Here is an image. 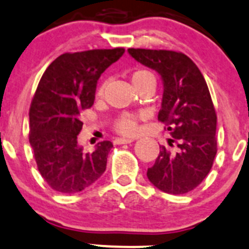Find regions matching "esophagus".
Listing matches in <instances>:
<instances>
[{
  "instance_id": "esophagus-1",
  "label": "esophagus",
  "mask_w": 249,
  "mask_h": 249,
  "mask_svg": "<svg viewBox=\"0 0 249 249\" xmlns=\"http://www.w3.org/2000/svg\"><path fill=\"white\" fill-rule=\"evenodd\" d=\"M134 140H131V139H123V138H118L114 140V143L115 145H123V143H130L132 142Z\"/></svg>"
}]
</instances>
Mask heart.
I'll list each match as a JSON object with an SVG mask.
<instances>
[{
    "mask_svg": "<svg viewBox=\"0 0 249 249\" xmlns=\"http://www.w3.org/2000/svg\"><path fill=\"white\" fill-rule=\"evenodd\" d=\"M131 81L136 89L143 86H156V78L152 72L147 70L139 69L131 73ZM104 92V85H101L97 88V96L101 97ZM142 118L141 114H122L113 123V130L120 135L132 136L138 132V123Z\"/></svg>",
    "mask_w": 249,
    "mask_h": 249,
    "instance_id": "heart-1",
    "label": "heart"
}]
</instances>
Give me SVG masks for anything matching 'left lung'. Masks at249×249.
I'll list each match as a JSON object with an SVG mask.
<instances>
[{
  "label": "left lung",
  "instance_id": "1",
  "mask_svg": "<svg viewBox=\"0 0 249 249\" xmlns=\"http://www.w3.org/2000/svg\"><path fill=\"white\" fill-rule=\"evenodd\" d=\"M136 61L156 70L163 80L159 120L172 139L160 146L147 178L167 194L192 192L206 178L216 152V111L205 78L185 54L172 50L132 49Z\"/></svg>",
  "mask_w": 249,
  "mask_h": 249
}]
</instances>
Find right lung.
<instances>
[{"label":"right lung","instance_id":"right-lung-1","mask_svg":"<svg viewBox=\"0 0 249 249\" xmlns=\"http://www.w3.org/2000/svg\"><path fill=\"white\" fill-rule=\"evenodd\" d=\"M124 48L65 53L49 65L29 109V142L39 173L51 189L64 194L82 192L96 182L107 167L113 147L102 141L96 151L77 145L83 110L94 102L97 81Z\"/></svg>","mask_w":249,"mask_h":249}]
</instances>
